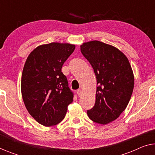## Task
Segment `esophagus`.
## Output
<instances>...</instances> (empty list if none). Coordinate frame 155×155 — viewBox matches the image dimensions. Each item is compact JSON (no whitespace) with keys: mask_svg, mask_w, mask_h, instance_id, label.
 Here are the masks:
<instances>
[{"mask_svg":"<svg viewBox=\"0 0 155 155\" xmlns=\"http://www.w3.org/2000/svg\"><path fill=\"white\" fill-rule=\"evenodd\" d=\"M77 94L78 95V97H80V96H81V94H83V91L81 89H78V90H77Z\"/></svg>","mask_w":155,"mask_h":155,"instance_id":"obj_1","label":"esophagus"}]
</instances>
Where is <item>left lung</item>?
Wrapping results in <instances>:
<instances>
[{
    "mask_svg": "<svg viewBox=\"0 0 155 155\" xmlns=\"http://www.w3.org/2000/svg\"><path fill=\"white\" fill-rule=\"evenodd\" d=\"M81 51L93 68L97 84L95 104L87 115L94 122L107 124L127 107L134 85L132 69L121 51L101 41L83 43Z\"/></svg>",
    "mask_w": 155,
    "mask_h": 155,
    "instance_id": "8db88e82",
    "label": "left lung"
}]
</instances>
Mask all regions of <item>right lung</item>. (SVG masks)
Listing matches in <instances>:
<instances>
[{
	"instance_id": "1",
	"label": "right lung",
	"mask_w": 155,
	"mask_h": 155,
	"mask_svg": "<svg viewBox=\"0 0 155 155\" xmlns=\"http://www.w3.org/2000/svg\"><path fill=\"white\" fill-rule=\"evenodd\" d=\"M75 49L69 43L38 46L28 56L21 90L25 107L35 120L45 127L56 125L65 116L73 93L61 69Z\"/></svg>"
}]
</instances>
